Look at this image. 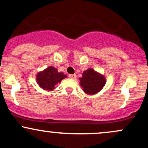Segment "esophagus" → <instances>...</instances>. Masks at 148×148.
<instances>
[{
	"instance_id": "obj_1",
	"label": "esophagus",
	"mask_w": 148,
	"mask_h": 148,
	"mask_svg": "<svg viewBox=\"0 0 148 148\" xmlns=\"http://www.w3.org/2000/svg\"><path fill=\"white\" fill-rule=\"evenodd\" d=\"M69 77L70 78V79H75L76 78V74H69Z\"/></svg>"
}]
</instances>
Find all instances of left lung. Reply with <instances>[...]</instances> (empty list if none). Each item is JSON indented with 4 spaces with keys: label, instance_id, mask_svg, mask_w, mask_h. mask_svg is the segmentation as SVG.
Instances as JSON below:
<instances>
[{
    "label": "left lung",
    "instance_id": "1",
    "mask_svg": "<svg viewBox=\"0 0 148 148\" xmlns=\"http://www.w3.org/2000/svg\"><path fill=\"white\" fill-rule=\"evenodd\" d=\"M80 86L88 95H94L101 90L106 84L104 76L90 68L83 72L82 77L79 78Z\"/></svg>",
    "mask_w": 148,
    "mask_h": 148
}]
</instances>
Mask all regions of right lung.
Masks as SVG:
<instances>
[{
	"mask_svg": "<svg viewBox=\"0 0 148 148\" xmlns=\"http://www.w3.org/2000/svg\"><path fill=\"white\" fill-rule=\"evenodd\" d=\"M67 75L62 72H58L55 67L50 66L37 74V82L40 87L45 90L51 91L54 90L56 85L60 83Z\"/></svg>",
	"mask_w": 148,
	"mask_h": 148,
	"instance_id": "obj_1",
	"label": "right lung"
}]
</instances>
